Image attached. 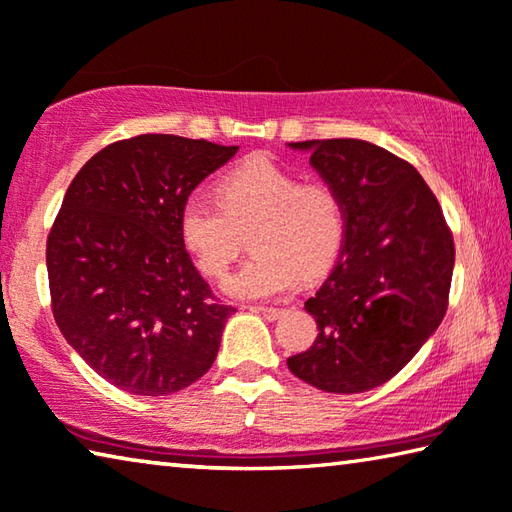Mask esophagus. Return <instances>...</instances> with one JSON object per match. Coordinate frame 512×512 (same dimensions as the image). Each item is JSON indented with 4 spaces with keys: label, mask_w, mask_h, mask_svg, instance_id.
I'll use <instances>...</instances> for the list:
<instances>
[{
    "label": "esophagus",
    "mask_w": 512,
    "mask_h": 512,
    "mask_svg": "<svg viewBox=\"0 0 512 512\" xmlns=\"http://www.w3.org/2000/svg\"><path fill=\"white\" fill-rule=\"evenodd\" d=\"M256 312H261V315L267 319V321H276L281 315H283V308H254Z\"/></svg>",
    "instance_id": "1"
}]
</instances>
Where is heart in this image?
<instances>
[{"instance_id":"1","label":"heart","mask_w":512,"mask_h":512,"mask_svg":"<svg viewBox=\"0 0 512 512\" xmlns=\"http://www.w3.org/2000/svg\"><path fill=\"white\" fill-rule=\"evenodd\" d=\"M251 238V254L222 283L231 299L263 301L324 274L342 249L346 211L333 186L301 179L267 155L231 168L220 197L195 191L179 209V238L204 274L222 276Z\"/></svg>"}]
</instances>
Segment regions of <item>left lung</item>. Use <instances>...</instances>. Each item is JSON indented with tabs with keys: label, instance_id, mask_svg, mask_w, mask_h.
Returning <instances> with one entry per match:
<instances>
[{
	"label": "left lung",
	"instance_id": "1",
	"mask_svg": "<svg viewBox=\"0 0 512 512\" xmlns=\"http://www.w3.org/2000/svg\"><path fill=\"white\" fill-rule=\"evenodd\" d=\"M342 197L339 261L306 301L319 335L288 369L328 393L389 382L447 310L454 238L441 204L405 159L362 139L288 143Z\"/></svg>",
	"mask_w": 512,
	"mask_h": 512
}]
</instances>
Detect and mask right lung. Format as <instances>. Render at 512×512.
Here are the masks:
<instances>
[{"label":"right lung","instance_id":"1","mask_svg":"<svg viewBox=\"0 0 512 512\" xmlns=\"http://www.w3.org/2000/svg\"><path fill=\"white\" fill-rule=\"evenodd\" d=\"M238 146L175 134L116 141L69 184L47 240L51 308L67 344L114 387L168 396L218 355L231 306L179 238V209Z\"/></svg>","mask_w":512,"mask_h":512}]
</instances>
